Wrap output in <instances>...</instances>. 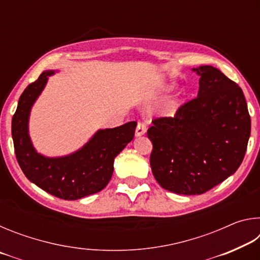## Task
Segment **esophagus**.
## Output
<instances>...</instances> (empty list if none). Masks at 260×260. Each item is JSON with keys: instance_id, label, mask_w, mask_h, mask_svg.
Segmentation results:
<instances>
[{"instance_id": "34e87169", "label": "esophagus", "mask_w": 260, "mask_h": 260, "mask_svg": "<svg viewBox=\"0 0 260 260\" xmlns=\"http://www.w3.org/2000/svg\"><path fill=\"white\" fill-rule=\"evenodd\" d=\"M146 132H147L146 124H144V122H142V121H139L138 126H136V128H135V135L136 136H142V135L146 134Z\"/></svg>"}]
</instances>
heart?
Returning <instances> with one entry per match:
<instances>
[{
    "label": "heart",
    "mask_w": 260,
    "mask_h": 260,
    "mask_svg": "<svg viewBox=\"0 0 260 260\" xmlns=\"http://www.w3.org/2000/svg\"><path fill=\"white\" fill-rule=\"evenodd\" d=\"M172 88H173V86H170L169 88H167V89L170 90V89H172ZM177 108H178V103L177 102H171L166 107V111L169 112V113H173L175 110H177Z\"/></svg>",
    "instance_id": "1"
}]
</instances>
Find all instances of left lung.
Returning a JSON list of instances; mask_svg holds the SVG:
<instances>
[{"instance_id":"left-lung-1","label":"left lung","mask_w":260,"mask_h":260,"mask_svg":"<svg viewBox=\"0 0 260 260\" xmlns=\"http://www.w3.org/2000/svg\"><path fill=\"white\" fill-rule=\"evenodd\" d=\"M192 71L200 76L197 98L174 117L153 119L148 129L153 177L179 195H201L234 174L251 132L239 85L211 65Z\"/></svg>"}]
</instances>
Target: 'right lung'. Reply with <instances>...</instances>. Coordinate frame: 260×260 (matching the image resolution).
Segmentation results:
<instances>
[{
  "instance_id": "1",
  "label": "right lung",
  "mask_w": 260,
  "mask_h": 260,
  "mask_svg": "<svg viewBox=\"0 0 260 260\" xmlns=\"http://www.w3.org/2000/svg\"><path fill=\"white\" fill-rule=\"evenodd\" d=\"M55 71H45L26 87L12 117L15 153L30 182L61 200L74 201L99 192L109 183L113 161L134 138L136 121L99 129L81 149L63 157H46L35 150L28 134L29 112Z\"/></svg>"
}]
</instances>
